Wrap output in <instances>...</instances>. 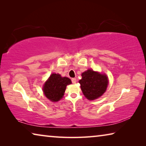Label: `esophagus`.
Returning a JSON list of instances; mask_svg holds the SVG:
<instances>
[{
    "label": "esophagus",
    "instance_id": "esophagus-1",
    "mask_svg": "<svg viewBox=\"0 0 146 146\" xmlns=\"http://www.w3.org/2000/svg\"><path fill=\"white\" fill-rule=\"evenodd\" d=\"M71 82H72L73 84H75L76 82V79L75 78H73L71 79Z\"/></svg>",
    "mask_w": 146,
    "mask_h": 146
}]
</instances>
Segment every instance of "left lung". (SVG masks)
<instances>
[{"instance_id":"left-lung-1","label":"left lung","mask_w":146,"mask_h":146,"mask_svg":"<svg viewBox=\"0 0 146 146\" xmlns=\"http://www.w3.org/2000/svg\"><path fill=\"white\" fill-rule=\"evenodd\" d=\"M79 80L81 90L89 100H95L102 96L108 87V80L106 75L88 70L82 74Z\"/></svg>"}]
</instances>
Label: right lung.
<instances>
[{"label": "right lung", "mask_w": 146, "mask_h": 146, "mask_svg": "<svg viewBox=\"0 0 146 146\" xmlns=\"http://www.w3.org/2000/svg\"><path fill=\"white\" fill-rule=\"evenodd\" d=\"M71 84L68 77H62L59 74L53 73L43 87V91L46 97L53 102L60 100L63 97L67 85Z\"/></svg>", "instance_id": "right-lung-1"}]
</instances>
